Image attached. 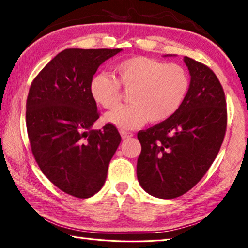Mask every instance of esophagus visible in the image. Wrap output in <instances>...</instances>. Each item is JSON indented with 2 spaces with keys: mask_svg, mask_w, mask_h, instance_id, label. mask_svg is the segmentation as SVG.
<instances>
[{
  "mask_svg": "<svg viewBox=\"0 0 248 248\" xmlns=\"http://www.w3.org/2000/svg\"><path fill=\"white\" fill-rule=\"evenodd\" d=\"M121 137H123V139H127V138H131L133 137V133L132 132H129V131H124V130H121L120 131Z\"/></svg>",
  "mask_w": 248,
  "mask_h": 248,
  "instance_id": "obj_1",
  "label": "esophagus"
}]
</instances>
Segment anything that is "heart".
I'll return each mask as SVG.
<instances>
[{"label": "heart", "instance_id": "obj_1", "mask_svg": "<svg viewBox=\"0 0 248 248\" xmlns=\"http://www.w3.org/2000/svg\"><path fill=\"white\" fill-rule=\"evenodd\" d=\"M114 77L96 74L90 83L92 98L104 109L118 106L123 90L129 103L105 116L107 123L120 129H134L145 123L170 119L182 107L190 90V77L183 65L157 59L134 56L112 66Z\"/></svg>", "mask_w": 248, "mask_h": 248}]
</instances>
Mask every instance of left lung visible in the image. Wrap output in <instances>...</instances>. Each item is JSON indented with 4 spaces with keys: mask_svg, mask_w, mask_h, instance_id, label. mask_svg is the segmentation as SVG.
<instances>
[{
    "mask_svg": "<svg viewBox=\"0 0 248 248\" xmlns=\"http://www.w3.org/2000/svg\"><path fill=\"white\" fill-rule=\"evenodd\" d=\"M190 90L174 116L138 132L137 176L154 197L173 199L198 184L219 153L228 124L223 87L215 72L185 57Z\"/></svg>",
    "mask_w": 248,
    "mask_h": 248,
    "instance_id": "1",
    "label": "left lung"
}]
</instances>
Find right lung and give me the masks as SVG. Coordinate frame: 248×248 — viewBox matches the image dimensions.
I'll list each match as a JSON object with an SVG mask.
<instances>
[{
  "mask_svg": "<svg viewBox=\"0 0 248 248\" xmlns=\"http://www.w3.org/2000/svg\"><path fill=\"white\" fill-rule=\"evenodd\" d=\"M121 49H65L31 82L26 128L37 164L59 189L77 198L100 190L121 141L114 124L94 130L99 118L90 83L96 71Z\"/></svg>",
  "mask_w": 248,
  "mask_h": 248,
  "instance_id": "1",
  "label": "right lung"
}]
</instances>
